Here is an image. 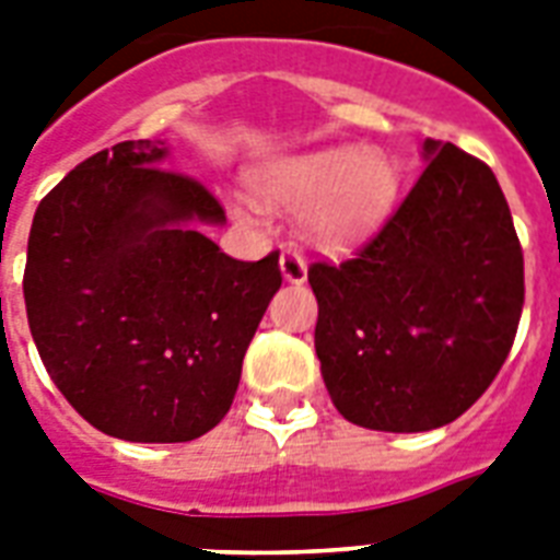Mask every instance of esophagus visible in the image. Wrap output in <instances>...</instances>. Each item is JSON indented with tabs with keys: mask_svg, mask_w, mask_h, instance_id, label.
Listing matches in <instances>:
<instances>
[{
	"mask_svg": "<svg viewBox=\"0 0 560 560\" xmlns=\"http://www.w3.org/2000/svg\"><path fill=\"white\" fill-rule=\"evenodd\" d=\"M279 264H281V276H284V281H290V284H302V281L307 279L305 258H302L299 253H293V249H284Z\"/></svg>",
	"mask_w": 560,
	"mask_h": 560,
	"instance_id": "1",
	"label": "esophagus"
}]
</instances>
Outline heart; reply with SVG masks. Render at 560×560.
Returning <instances> with one entry per match:
<instances>
[{"label": "heart", "instance_id": "b5f03b06", "mask_svg": "<svg viewBox=\"0 0 560 560\" xmlns=\"http://www.w3.org/2000/svg\"><path fill=\"white\" fill-rule=\"evenodd\" d=\"M255 191L267 206L305 211L311 241L346 246L381 226L398 194V174L389 156L363 144H328L284 156L258 171ZM232 214L255 218V206L232 200Z\"/></svg>", "mask_w": 560, "mask_h": 560}]
</instances>
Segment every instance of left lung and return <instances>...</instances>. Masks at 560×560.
<instances>
[{
  "label": "left lung",
  "mask_w": 560,
  "mask_h": 560,
  "mask_svg": "<svg viewBox=\"0 0 560 560\" xmlns=\"http://www.w3.org/2000/svg\"><path fill=\"white\" fill-rule=\"evenodd\" d=\"M427 168L349 261L314 264V346L351 424L424 433L491 386L523 311V249L486 162L427 139Z\"/></svg>",
  "instance_id": "1"
}]
</instances>
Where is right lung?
<instances>
[{"label": "right lung", "instance_id": "right-lung-1", "mask_svg": "<svg viewBox=\"0 0 560 560\" xmlns=\"http://www.w3.org/2000/svg\"><path fill=\"white\" fill-rule=\"evenodd\" d=\"M162 139L118 142L69 171L37 206L25 311L46 372L101 433L191 442L220 424L264 311L279 253L235 261L202 226L220 202L162 168Z\"/></svg>", "mask_w": 560, "mask_h": 560}]
</instances>
